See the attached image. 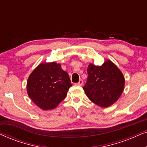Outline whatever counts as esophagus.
<instances>
[{
	"instance_id": "1",
	"label": "esophagus",
	"mask_w": 147,
	"mask_h": 147,
	"mask_svg": "<svg viewBox=\"0 0 147 147\" xmlns=\"http://www.w3.org/2000/svg\"><path fill=\"white\" fill-rule=\"evenodd\" d=\"M76 84H77V85H78V86H82V84H83V80H80L79 82H78V83H77Z\"/></svg>"
}]
</instances>
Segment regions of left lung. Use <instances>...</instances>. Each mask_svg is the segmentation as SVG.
<instances>
[{
	"label": "left lung",
	"instance_id": "left-lung-1",
	"mask_svg": "<svg viewBox=\"0 0 147 147\" xmlns=\"http://www.w3.org/2000/svg\"><path fill=\"white\" fill-rule=\"evenodd\" d=\"M88 80L83 89L92 102L102 108L112 105L124 90L125 80L117 66L107 59L102 65L90 63Z\"/></svg>",
	"mask_w": 147,
	"mask_h": 147
}]
</instances>
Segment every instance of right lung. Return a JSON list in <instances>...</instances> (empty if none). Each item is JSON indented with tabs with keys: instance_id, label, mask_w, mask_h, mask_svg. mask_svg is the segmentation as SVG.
<instances>
[{
	"instance_id": "add662e5",
	"label": "right lung",
	"mask_w": 147,
	"mask_h": 147,
	"mask_svg": "<svg viewBox=\"0 0 147 147\" xmlns=\"http://www.w3.org/2000/svg\"><path fill=\"white\" fill-rule=\"evenodd\" d=\"M72 86L69 75L55 61L40 63L28 78V96L38 107L52 110L65 99Z\"/></svg>"
}]
</instances>
